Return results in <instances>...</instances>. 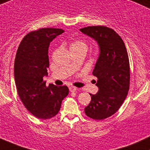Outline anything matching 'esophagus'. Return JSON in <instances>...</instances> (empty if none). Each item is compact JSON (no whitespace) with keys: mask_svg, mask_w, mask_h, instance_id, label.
<instances>
[{"mask_svg":"<svg viewBox=\"0 0 150 150\" xmlns=\"http://www.w3.org/2000/svg\"><path fill=\"white\" fill-rule=\"evenodd\" d=\"M69 90H70V92H75L77 90V88L74 86H70L69 87Z\"/></svg>","mask_w":150,"mask_h":150,"instance_id":"esophagus-1","label":"esophagus"}]
</instances>
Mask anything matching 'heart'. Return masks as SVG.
Masks as SVG:
<instances>
[{"mask_svg": "<svg viewBox=\"0 0 150 150\" xmlns=\"http://www.w3.org/2000/svg\"><path fill=\"white\" fill-rule=\"evenodd\" d=\"M70 48L73 52H78L80 50H87V44L85 41L81 39H75L72 42L70 45Z\"/></svg>", "mask_w": 150, "mask_h": 150, "instance_id": "1", "label": "heart"}]
</instances>
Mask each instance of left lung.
<instances>
[{
  "mask_svg": "<svg viewBox=\"0 0 150 150\" xmlns=\"http://www.w3.org/2000/svg\"><path fill=\"white\" fill-rule=\"evenodd\" d=\"M80 30L95 39L100 50L93 72L98 78L99 91L95 95L90 94L91 101L85 112L93 120H104L120 108L129 91L130 67L127 51L120 36L110 28L97 25Z\"/></svg>",
  "mask_w": 150,
  "mask_h": 150,
  "instance_id": "obj_1",
  "label": "left lung"
}]
</instances>
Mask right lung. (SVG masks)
Wrapping results in <instances>:
<instances>
[{"label":"right lung","mask_w":150,"mask_h":150,"mask_svg":"<svg viewBox=\"0 0 150 150\" xmlns=\"http://www.w3.org/2000/svg\"><path fill=\"white\" fill-rule=\"evenodd\" d=\"M60 28H40L28 33L20 43L14 63L15 83L20 99L30 112L39 119H50L59 112L68 95L66 85L46 86L43 77L49 67L48 47Z\"/></svg>","instance_id":"right-lung-1"}]
</instances>
